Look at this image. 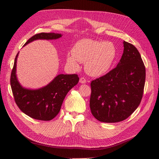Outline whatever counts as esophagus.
<instances>
[{
    "instance_id": "esophagus-1",
    "label": "esophagus",
    "mask_w": 159,
    "mask_h": 159,
    "mask_svg": "<svg viewBox=\"0 0 159 159\" xmlns=\"http://www.w3.org/2000/svg\"><path fill=\"white\" fill-rule=\"evenodd\" d=\"M80 82L81 84H85V83H86V80H85L84 78H81L80 79Z\"/></svg>"
}]
</instances>
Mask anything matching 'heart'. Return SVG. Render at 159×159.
I'll list each match as a JSON object with an SVG mask.
<instances>
[{
	"label": "heart",
	"mask_w": 159,
	"mask_h": 159,
	"mask_svg": "<svg viewBox=\"0 0 159 159\" xmlns=\"http://www.w3.org/2000/svg\"><path fill=\"white\" fill-rule=\"evenodd\" d=\"M116 56V49L112 43L84 39L73 47L71 54L66 57L67 63L74 69L80 62L85 63V70L93 77L100 76L109 70Z\"/></svg>",
	"instance_id": "heart-1"
}]
</instances>
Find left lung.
I'll list each match as a JSON object with an SVG mask.
<instances>
[{
  "label": "left lung",
  "instance_id": "obj_1",
  "mask_svg": "<svg viewBox=\"0 0 159 159\" xmlns=\"http://www.w3.org/2000/svg\"><path fill=\"white\" fill-rule=\"evenodd\" d=\"M122 57L114 69L92 81L89 107L98 120L121 122L138 108L142 100L146 70L135 47L124 41Z\"/></svg>",
  "mask_w": 159,
  "mask_h": 159
}]
</instances>
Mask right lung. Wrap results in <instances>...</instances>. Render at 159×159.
Masks as SVG:
<instances>
[{
	"label": "right lung",
	"instance_id": "1",
	"mask_svg": "<svg viewBox=\"0 0 159 159\" xmlns=\"http://www.w3.org/2000/svg\"><path fill=\"white\" fill-rule=\"evenodd\" d=\"M61 36V34L54 33H38L30 38L24 46L35 40H53ZM18 55L19 53L16 55L11 75V86L16 104L19 109L29 117L39 120H51L59 112L68 92L78 83V75L59 74L49 84L41 88H25L19 84L16 75Z\"/></svg>",
	"mask_w": 159,
	"mask_h": 159
}]
</instances>
